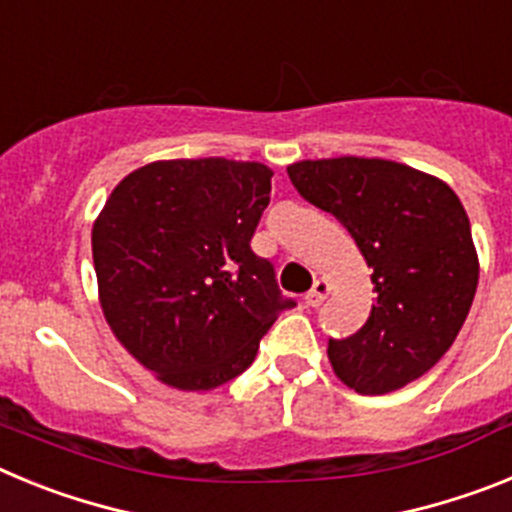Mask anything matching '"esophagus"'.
I'll return each mask as SVG.
<instances>
[{
    "label": "esophagus",
    "mask_w": 512,
    "mask_h": 512,
    "mask_svg": "<svg viewBox=\"0 0 512 512\" xmlns=\"http://www.w3.org/2000/svg\"><path fill=\"white\" fill-rule=\"evenodd\" d=\"M330 292V284L325 282V279H318V282L312 284V289L305 295V305L307 307H318L320 302L325 300V295Z\"/></svg>",
    "instance_id": "esophagus-1"
}]
</instances>
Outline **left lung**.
<instances>
[{
	"mask_svg": "<svg viewBox=\"0 0 512 512\" xmlns=\"http://www.w3.org/2000/svg\"><path fill=\"white\" fill-rule=\"evenodd\" d=\"M287 174L310 205L336 215L372 266L369 320L328 341L336 377L359 395H387L423 377L459 336L479 282L454 189L384 158L297 161Z\"/></svg>",
	"mask_w": 512,
	"mask_h": 512,
	"instance_id": "obj_1",
	"label": "left lung"
}]
</instances>
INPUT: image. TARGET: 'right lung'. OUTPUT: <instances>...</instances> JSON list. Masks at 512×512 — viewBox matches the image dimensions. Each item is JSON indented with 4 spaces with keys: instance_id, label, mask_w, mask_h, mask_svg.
<instances>
[{
    "instance_id": "add662e5",
    "label": "right lung",
    "mask_w": 512,
    "mask_h": 512,
    "mask_svg": "<svg viewBox=\"0 0 512 512\" xmlns=\"http://www.w3.org/2000/svg\"><path fill=\"white\" fill-rule=\"evenodd\" d=\"M271 176L256 161H153L94 220L104 318L169 387L215 390L246 372L279 312L295 307L271 261L251 251Z\"/></svg>"
}]
</instances>
